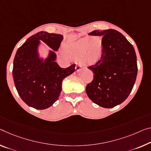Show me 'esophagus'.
<instances>
[{
  "mask_svg": "<svg viewBox=\"0 0 151 151\" xmlns=\"http://www.w3.org/2000/svg\"><path fill=\"white\" fill-rule=\"evenodd\" d=\"M81 68H82V65L80 64H77L76 65V71H80V69H81Z\"/></svg>",
  "mask_w": 151,
  "mask_h": 151,
  "instance_id": "obj_1",
  "label": "esophagus"
}]
</instances>
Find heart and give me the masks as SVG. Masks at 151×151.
<instances>
[{"mask_svg": "<svg viewBox=\"0 0 151 151\" xmlns=\"http://www.w3.org/2000/svg\"><path fill=\"white\" fill-rule=\"evenodd\" d=\"M103 42L99 37H85L65 46L64 52L70 59L80 60L83 63L93 64L101 59Z\"/></svg>", "mask_w": 151, "mask_h": 151, "instance_id": "heart-1", "label": "heart"}]
</instances>
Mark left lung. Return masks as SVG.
Listing matches in <instances>:
<instances>
[{
	"instance_id": "8db88e82",
	"label": "left lung",
	"mask_w": 151,
	"mask_h": 151,
	"mask_svg": "<svg viewBox=\"0 0 151 151\" xmlns=\"http://www.w3.org/2000/svg\"><path fill=\"white\" fill-rule=\"evenodd\" d=\"M89 35L101 37L103 50L101 59L88 67L94 75L86 92L96 105L114 107L128 97L136 82L138 67L135 50L115 29H97Z\"/></svg>"
}]
</instances>
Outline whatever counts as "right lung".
Here are the masks:
<instances>
[{
  "label": "right lung",
  "instance_id": "add662e5",
  "mask_svg": "<svg viewBox=\"0 0 151 151\" xmlns=\"http://www.w3.org/2000/svg\"><path fill=\"white\" fill-rule=\"evenodd\" d=\"M61 34L41 31L30 36L18 48L13 61V78L18 94L27 105L45 109L56 102L62 90V81L76 71V64L61 68L50 51L45 61L38 57L37 48L42 40L53 50H58Z\"/></svg>",
  "mask_w": 151,
  "mask_h": 151
}]
</instances>
